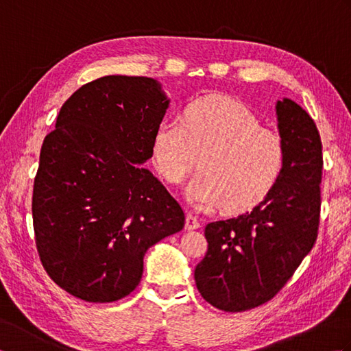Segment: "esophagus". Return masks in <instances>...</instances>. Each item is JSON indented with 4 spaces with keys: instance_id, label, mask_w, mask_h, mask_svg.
<instances>
[{
    "instance_id": "1",
    "label": "esophagus",
    "mask_w": 351,
    "mask_h": 351,
    "mask_svg": "<svg viewBox=\"0 0 351 351\" xmlns=\"http://www.w3.org/2000/svg\"><path fill=\"white\" fill-rule=\"evenodd\" d=\"M197 228H200V223H199L197 217H196V215H193V214H189L187 219H185V229L193 230V229H197Z\"/></svg>"
}]
</instances>
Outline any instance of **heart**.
<instances>
[{"label": "heart", "mask_w": 351, "mask_h": 351, "mask_svg": "<svg viewBox=\"0 0 351 351\" xmlns=\"http://www.w3.org/2000/svg\"><path fill=\"white\" fill-rule=\"evenodd\" d=\"M152 156L161 176L173 185L195 170L200 156L202 171L185 189L189 202L243 213L278 182L285 149L279 134L263 128L249 107L213 95L189 104L184 122L162 119L154 132Z\"/></svg>", "instance_id": "b5f03b06"}]
</instances>
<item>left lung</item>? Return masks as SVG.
<instances>
[{
    "label": "left lung",
    "mask_w": 351,
    "mask_h": 351,
    "mask_svg": "<svg viewBox=\"0 0 351 351\" xmlns=\"http://www.w3.org/2000/svg\"><path fill=\"white\" fill-rule=\"evenodd\" d=\"M276 116L285 149L278 182L250 213L208 223V252L195 268L199 293L226 312L273 299L317 241L322 138L312 117L294 101L276 102Z\"/></svg>",
    "instance_id": "obj_1"
}]
</instances>
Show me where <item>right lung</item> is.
I'll return each mask as SVG.
<instances>
[{
    "label": "right lung",
    "mask_w": 351,
    "mask_h": 351,
    "mask_svg": "<svg viewBox=\"0 0 351 351\" xmlns=\"http://www.w3.org/2000/svg\"><path fill=\"white\" fill-rule=\"evenodd\" d=\"M170 99L147 77L107 75L63 104L43 140L33 189L42 265L81 300L110 303L138 285L146 250L180 232V204L147 169Z\"/></svg>",
    "instance_id": "add662e5"
}]
</instances>
